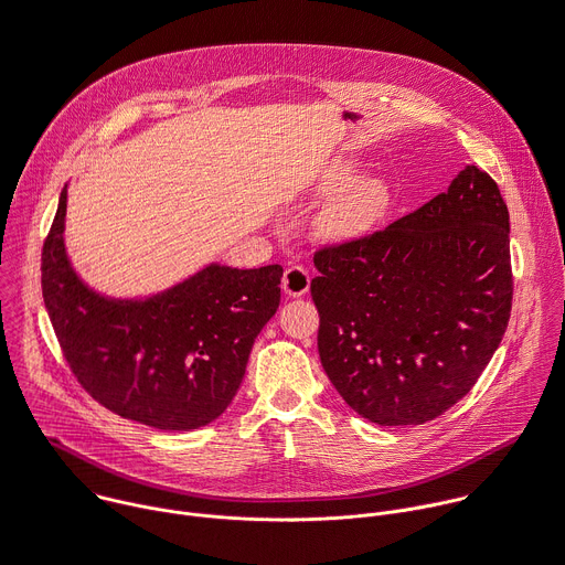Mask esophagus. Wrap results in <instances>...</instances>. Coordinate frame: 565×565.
Instances as JSON below:
<instances>
[{
  "label": "esophagus",
  "mask_w": 565,
  "mask_h": 565,
  "mask_svg": "<svg viewBox=\"0 0 565 565\" xmlns=\"http://www.w3.org/2000/svg\"><path fill=\"white\" fill-rule=\"evenodd\" d=\"M309 285H311V276L305 267L300 265H291L285 269L282 274V289L287 296L291 298H300L309 291Z\"/></svg>",
  "instance_id": "34e87169"
}]
</instances>
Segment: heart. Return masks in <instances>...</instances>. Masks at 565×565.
Segmentation results:
<instances>
[{
    "mask_svg": "<svg viewBox=\"0 0 565 565\" xmlns=\"http://www.w3.org/2000/svg\"><path fill=\"white\" fill-rule=\"evenodd\" d=\"M322 194H338L320 218V232L331 241H355L373 232L393 210V185L382 177L358 179L353 161L333 166L320 185Z\"/></svg>",
    "mask_w": 565,
    "mask_h": 565,
    "instance_id": "b5f03b06",
    "label": "heart"
}]
</instances>
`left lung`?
Listing matches in <instances>:
<instances>
[{
    "mask_svg": "<svg viewBox=\"0 0 565 565\" xmlns=\"http://www.w3.org/2000/svg\"><path fill=\"white\" fill-rule=\"evenodd\" d=\"M318 353L342 399L380 426L457 404L510 318V218L475 166L386 230L313 256Z\"/></svg>",
    "mask_w": 565,
    "mask_h": 565,
    "instance_id": "1",
    "label": "left lung"
}]
</instances>
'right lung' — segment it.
Wrapping results in <instances>:
<instances>
[{
  "label": "right lung",
  "mask_w": 565,
  "mask_h": 565,
  "mask_svg": "<svg viewBox=\"0 0 565 565\" xmlns=\"http://www.w3.org/2000/svg\"><path fill=\"white\" fill-rule=\"evenodd\" d=\"M68 185L42 252L44 302L79 384L113 413L161 430L214 422L234 399L256 335L280 305V265L210 263L181 282L115 298L66 252Z\"/></svg>",
  "instance_id": "add662e5"
}]
</instances>
